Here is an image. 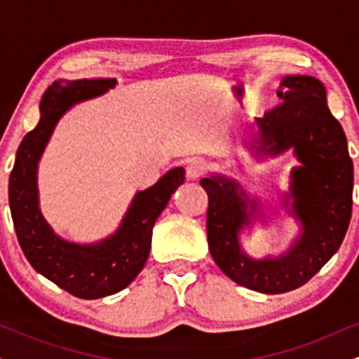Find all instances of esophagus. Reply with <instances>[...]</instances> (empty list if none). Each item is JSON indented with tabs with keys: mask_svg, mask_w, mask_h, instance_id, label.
<instances>
[{
	"mask_svg": "<svg viewBox=\"0 0 359 359\" xmlns=\"http://www.w3.org/2000/svg\"><path fill=\"white\" fill-rule=\"evenodd\" d=\"M205 172H208V163L204 162L203 158H192L191 162L185 167V174H187V179H199L203 177Z\"/></svg>",
	"mask_w": 359,
	"mask_h": 359,
	"instance_id": "34e87169",
	"label": "esophagus"
}]
</instances>
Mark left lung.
<instances>
[{
    "mask_svg": "<svg viewBox=\"0 0 359 359\" xmlns=\"http://www.w3.org/2000/svg\"><path fill=\"white\" fill-rule=\"evenodd\" d=\"M278 102L258 119V151L280 154L294 147L302 165L292 172L294 212L304 233L280 258L243 255L238 233L250 224L246 194L222 177L201 180L209 197L208 241L217 266L240 285L262 294H283L307 283L339 250L353 211V160L339 121L325 101L323 82L288 76ZM255 209V205H251Z\"/></svg>",
    "mask_w": 359,
    "mask_h": 359,
    "instance_id": "obj_1",
    "label": "left lung"
}]
</instances>
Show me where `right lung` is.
<instances>
[{
    "instance_id": "1",
    "label": "right lung",
    "mask_w": 359,
    "mask_h": 359,
    "mask_svg": "<svg viewBox=\"0 0 359 359\" xmlns=\"http://www.w3.org/2000/svg\"><path fill=\"white\" fill-rule=\"evenodd\" d=\"M116 79H79L53 82L40 102L39 125L28 131L16 151L10 175V209L16 238L30 265L55 285L79 299H101L130 285L145 266L151 231L185 170L174 168L154 187L138 192L121 228L97 245L81 246L55 236L43 221L36 199V163L53 126L76 102L100 96Z\"/></svg>"
}]
</instances>
